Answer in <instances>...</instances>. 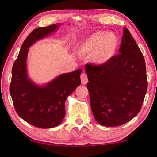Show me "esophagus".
Instances as JSON below:
<instances>
[{"label": "esophagus", "mask_w": 157, "mask_h": 157, "mask_svg": "<svg viewBox=\"0 0 157 157\" xmlns=\"http://www.w3.org/2000/svg\"><path fill=\"white\" fill-rule=\"evenodd\" d=\"M81 83L83 85L86 84L88 83V76L86 73H82V74H81Z\"/></svg>", "instance_id": "esophagus-1"}]
</instances>
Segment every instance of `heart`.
<instances>
[{
    "mask_svg": "<svg viewBox=\"0 0 157 157\" xmlns=\"http://www.w3.org/2000/svg\"><path fill=\"white\" fill-rule=\"evenodd\" d=\"M119 40L113 32L95 31L78 45L77 51L81 55L91 54L92 61L101 65L114 56Z\"/></svg>",
    "mask_w": 157,
    "mask_h": 157,
    "instance_id": "1",
    "label": "heart"
}]
</instances>
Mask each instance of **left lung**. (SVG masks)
I'll list each match as a JSON object with an SVG mask.
<instances>
[{
    "label": "left lung",
    "mask_w": 157,
    "mask_h": 157,
    "mask_svg": "<svg viewBox=\"0 0 157 157\" xmlns=\"http://www.w3.org/2000/svg\"><path fill=\"white\" fill-rule=\"evenodd\" d=\"M85 69L91 111L98 124L121 126L138 114L147 91L146 64L126 27L119 54L101 65L87 63Z\"/></svg>",
    "instance_id": "left-lung-1"
}]
</instances>
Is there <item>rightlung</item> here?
<instances>
[{
	"instance_id": "right-lung-1",
	"label": "right lung",
	"mask_w": 157,
	"mask_h": 157,
	"mask_svg": "<svg viewBox=\"0 0 157 157\" xmlns=\"http://www.w3.org/2000/svg\"><path fill=\"white\" fill-rule=\"evenodd\" d=\"M53 24L34 29L25 38L12 68L10 94L17 113L36 127L49 128L59 125L65 117L66 98L81 84V69L60 75L44 86L30 81L26 71L29 48L57 29Z\"/></svg>"
}]
</instances>
